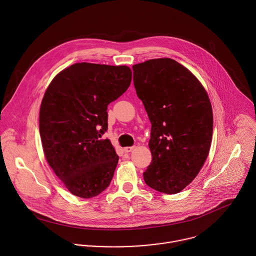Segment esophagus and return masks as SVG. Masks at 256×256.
<instances>
[{
	"label": "esophagus",
	"mask_w": 256,
	"mask_h": 256,
	"mask_svg": "<svg viewBox=\"0 0 256 256\" xmlns=\"http://www.w3.org/2000/svg\"><path fill=\"white\" fill-rule=\"evenodd\" d=\"M123 150H124L125 152H132L134 150V146H126Z\"/></svg>",
	"instance_id": "obj_1"
}]
</instances>
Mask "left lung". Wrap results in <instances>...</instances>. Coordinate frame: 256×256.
<instances>
[{
  "label": "left lung",
  "instance_id": "left-lung-1",
  "mask_svg": "<svg viewBox=\"0 0 256 256\" xmlns=\"http://www.w3.org/2000/svg\"><path fill=\"white\" fill-rule=\"evenodd\" d=\"M134 86L152 124L150 188L180 192L197 176L210 152L213 110L208 94L187 68L170 58L133 65Z\"/></svg>",
  "mask_w": 256,
  "mask_h": 256
}]
</instances>
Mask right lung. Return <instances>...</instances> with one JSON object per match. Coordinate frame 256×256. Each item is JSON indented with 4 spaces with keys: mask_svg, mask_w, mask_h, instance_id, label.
<instances>
[{
    "mask_svg": "<svg viewBox=\"0 0 256 256\" xmlns=\"http://www.w3.org/2000/svg\"><path fill=\"white\" fill-rule=\"evenodd\" d=\"M127 66L76 63L49 84L39 112L47 162L66 188L80 198L106 190L119 156L108 139V106L130 86Z\"/></svg>",
    "mask_w": 256,
    "mask_h": 256,
    "instance_id": "1",
    "label": "right lung"
}]
</instances>
